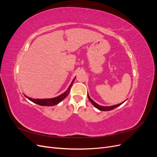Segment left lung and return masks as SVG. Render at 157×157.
<instances>
[{
  "label": "left lung",
  "instance_id": "obj_1",
  "mask_svg": "<svg viewBox=\"0 0 157 157\" xmlns=\"http://www.w3.org/2000/svg\"><path fill=\"white\" fill-rule=\"evenodd\" d=\"M88 99H89L90 101L91 102V103L93 104L94 107H96L98 109H99V110L102 111H111V110H113V109H115L116 107H118V106H120L121 105H122V104L126 101V100H125L124 101H123V102H122V103H119V104H117V105H112V106H101V105H98V103H96V102L92 100V99L91 98H90V97L89 96L88 94Z\"/></svg>",
  "mask_w": 157,
  "mask_h": 157
}]
</instances>
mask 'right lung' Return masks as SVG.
<instances>
[{"label": "right lung", "instance_id": "right-lung-1", "mask_svg": "<svg viewBox=\"0 0 157 157\" xmlns=\"http://www.w3.org/2000/svg\"><path fill=\"white\" fill-rule=\"evenodd\" d=\"M75 79V78L73 80V81L71 83L70 86H69L67 90H66L64 93H63L62 94H61V95H59V96H57L56 98H50V99H33V98H29V97L25 96H25L28 99H29V100L31 101L32 102L36 103V104H38V105H41V106H53V105H57V104H58L59 102L63 100V99L68 96V94H69V92H70L71 88V86H72Z\"/></svg>", "mask_w": 157, "mask_h": 157}]
</instances>
